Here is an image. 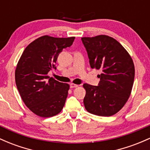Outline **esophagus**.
<instances>
[{
	"instance_id": "1",
	"label": "esophagus",
	"mask_w": 150,
	"mask_h": 150,
	"mask_svg": "<svg viewBox=\"0 0 150 150\" xmlns=\"http://www.w3.org/2000/svg\"><path fill=\"white\" fill-rule=\"evenodd\" d=\"M78 85H77V84H74V83L70 84V88H78Z\"/></svg>"
}]
</instances>
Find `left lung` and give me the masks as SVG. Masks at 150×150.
<instances>
[{
    "mask_svg": "<svg viewBox=\"0 0 150 150\" xmlns=\"http://www.w3.org/2000/svg\"><path fill=\"white\" fill-rule=\"evenodd\" d=\"M91 68L101 70L98 86L85 83L84 105L88 112L109 117L125 105L131 95L134 79L132 59L124 47L105 35L82 38Z\"/></svg>",
    "mask_w": 150,
    "mask_h": 150,
    "instance_id": "8db88e82",
    "label": "left lung"
}]
</instances>
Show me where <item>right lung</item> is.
Masks as SVG:
<instances>
[{
  "mask_svg": "<svg viewBox=\"0 0 150 150\" xmlns=\"http://www.w3.org/2000/svg\"><path fill=\"white\" fill-rule=\"evenodd\" d=\"M75 37L43 35L25 47L15 72L16 83L25 105L41 117H50L61 112L70 85L47 75L55 67L59 53L72 45Z\"/></svg>",
  "mask_w": 150,
  "mask_h": 150,
  "instance_id": "right-lung-1",
  "label": "right lung"
}]
</instances>
